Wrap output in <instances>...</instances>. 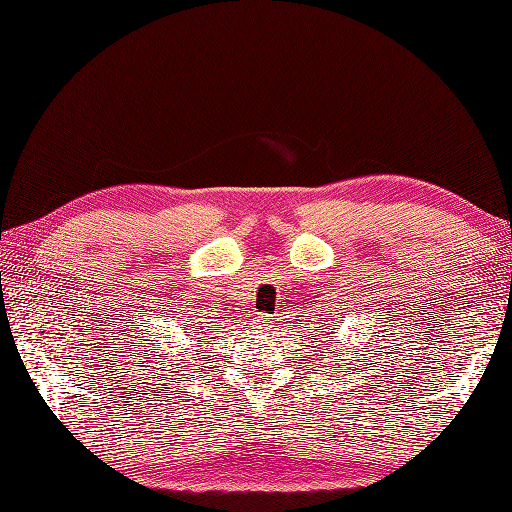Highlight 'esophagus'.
Wrapping results in <instances>:
<instances>
[{
  "label": "esophagus",
  "instance_id": "obj_1",
  "mask_svg": "<svg viewBox=\"0 0 512 512\" xmlns=\"http://www.w3.org/2000/svg\"><path fill=\"white\" fill-rule=\"evenodd\" d=\"M254 327L258 329V333H271V331H275V318H269V316H258Z\"/></svg>",
  "mask_w": 512,
  "mask_h": 512
}]
</instances>
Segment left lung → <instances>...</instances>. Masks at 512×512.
Segmentation results:
<instances>
[{
	"label": "left lung",
	"mask_w": 512,
	"mask_h": 512,
	"mask_svg": "<svg viewBox=\"0 0 512 512\" xmlns=\"http://www.w3.org/2000/svg\"><path fill=\"white\" fill-rule=\"evenodd\" d=\"M356 354H359V352H356Z\"/></svg>",
	"instance_id": "1"
}]
</instances>
